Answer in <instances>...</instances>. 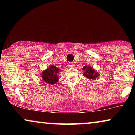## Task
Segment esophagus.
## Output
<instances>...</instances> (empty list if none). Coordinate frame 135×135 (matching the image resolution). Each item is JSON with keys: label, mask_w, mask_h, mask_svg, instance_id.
<instances>
[{"label": "esophagus", "mask_w": 135, "mask_h": 135, "mask_svg": "<svg viewBox=\"0 0 135 135\" xmlns=\"http://www.w3.org/2000/svg\"><path fill=\"white\" fill-rule=\"evenodd\" d=\"M74 64L73 63V62H69V67H71V68H73L74 67Z\"/></svg>", "instance_id": "34e87169"}]
</instances>
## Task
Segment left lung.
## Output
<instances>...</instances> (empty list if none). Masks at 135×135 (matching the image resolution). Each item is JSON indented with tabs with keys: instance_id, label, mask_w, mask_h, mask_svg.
Segmentation results:
<instances>
[{
	"instance_id": "left-lung-1",
	"label": "left lung",
	"mask_w": 135,
	"mask_h": 135,
	"mask_svg": "<svg viewBox=\"0 0 135 135\" xmlns=\"http://www.w3.org/2000/svg\"><path fill=\"white\" fill-rule=\"evenodd\" d=\"M82 70L84 71V75L88 79L96 80V78L99 77V74L95 71L91 66H85L82 68Z\"/></svg>"
}]
</instances>
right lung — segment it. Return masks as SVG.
Wrapping results in <instances>:
<instances>
[{
  "label": "right lung",
  "instance_id": "1",
  "mask_svg": "<svg viewBox=\"0 0 135 135\" xmlns=\"http://www.w3.org/2000/svg\"><path fill=\"white\" fill-rule=\"evenodd\" d=\"M59 71H60L59 68L52 65L42 72L41 76L44 82L52 85L58 82Z\"/></svg>",
  "mask_w": 135,
  "mask_h": 135
}]
</instances>
